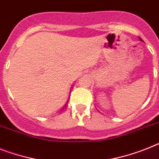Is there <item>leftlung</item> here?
<instances>
[{"label": "left lung", "mask_w": 159, "mask_h": 159, "mask_svg": "<svg viewBox=\"0 0 159 159\" xmlns=\"http://www.w3.org/2000/svg\"><path fill=\"white\" fill-rule=\"evenodd\" d=\"M139 40H140V41H142V42H143V40H142V39L140 38V37H139Z\"/></svg>", "instance_id": "obj_1"}]
</instances>
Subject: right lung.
I'll list each match as a JSON object with an SVG mask.
<instances>
[{
    "label": "right lung",
    "mask_w": 159,
    "mask_h": 159,
    "mask_svg": "<svg viewBox=\"0 0 159 159\" xmlns=\"http://www.w3.org/2000/svg\"><path fill=\"white\" fill-rule=\"evenodd\" d=\"M66 105H67V103H66V104H65V107H64V108H65V107H66ZM64 108H62V110H63Z\"/></svg>",
    "instance_id": "right-lung-1"
}]
</instances>
